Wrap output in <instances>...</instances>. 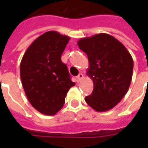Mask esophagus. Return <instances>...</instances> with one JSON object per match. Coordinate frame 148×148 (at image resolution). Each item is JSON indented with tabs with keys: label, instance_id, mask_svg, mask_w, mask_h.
Wrapping results in <instances>:
<instances>
[{
	"label": "esophagus",
	"instance_id": "esophagus-1",
	"mask_svg": "<svg viewBox=\"0 0 148 148\" xmlns=\"http://www.w3.org/2000/svg\"><path fill=\"white\" fill-rule=\"evenodd\" d=\"M84 77V75L82 73H80V74H78L77 76V82H80L82 80V78Z\"/></svg>",
	"mask_w": 148,
	"mask_h": 148
}]
</instances>
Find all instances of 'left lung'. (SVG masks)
Wrapping results in <instances>:
<instances>
[{
	"label": "left lung",
	"instance_id": "1",
	"mask_svg": "<svg viewBox=\"0 0 148 148\" xmlns=\"http://www.w3.org/2000/svg\"><path fill=\"white\" fill-rule=\"evenodd\" d=\"M77 45L88 56L87 75L93 82L86 102L97 112H106L120 102L130 86L133 59L126 47L109 34L100 33L78 40Z\"/></svg>",
	"mask_w": 148,
	"mask_h": 148
}]
</instances>
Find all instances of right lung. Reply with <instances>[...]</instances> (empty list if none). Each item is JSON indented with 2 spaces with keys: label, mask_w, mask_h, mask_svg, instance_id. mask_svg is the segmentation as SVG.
Masks as SVG:
<instances>
[{
  "label": "right lung",
  "mask_w": 148,
  "mask_h": 148,
  "mask_svg": "<svg viewBox=\"0 0 148 148\" xmlns=\"http://www.w3.org/2000/svg\"><path fill=\"white\" fill-rule=\"evenodd\" d=\"M69 40L70 37L55 31L45 32L29 46L21 60V78L25 94L31 105L42 114H56L75 85L61 60Z\"/></svg>",
  "instance_id": "add662e5"
}]
</instances>
